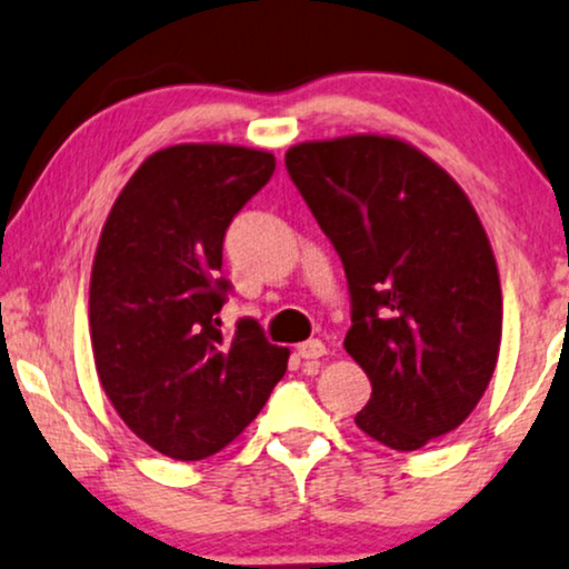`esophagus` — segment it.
Listing matches in <instances>:
<instances>
[{"instance_id":"obj_1","label":"esophagus","mask_w":569,"mask_h":569,"mask_svg":"<svg viewBox=\"0 0 569 569\" xmlns=\"http://www.w3.org/2000/svg\"><path fill=\"white\" fill-rule=\"evenodd\" d=\"M327 353V346L321 340H306L298 346L300 359H321Z\"/></svg>"}]
</instances>
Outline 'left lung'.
<instances>
[{"mask_svg": "<svg viewBox=\"0 0 569 569\" xmlns=\"http://www.w3.org/2000/svg\"><path fill=\"white\" fill-rule=\"evenodd\" d=\"M284 163L346 269L342 346L371 382L356 425L396 451L456 430L488 390L503 321L499 266L467 192L398 137L300 142Z\"/></svg>", "mask_w": 569, "mask_h": 569, "instance_id": "left-lung-1", "label": "left lung"}]
</instances>
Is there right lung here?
I'll list each match as a JSON object with an SVG mask.
<instances>
[{
    "label": "right lung",
    "instance_id": "add662e5",
    "mask_svg": "<svg viewBox=\"0 0 569 569\" xmlns=\"http://www.w3.org/2000/svg\"><path fill=\"white\" fill-rule=\"evenodd\" d=\"M271 152L189 142L152 152L110 208L89 282L97 377L126 427L179 461L219 453L248 427L290 350L252 319L221 332L223 234L271 179Z\"/></svg>",
    "mask_w": 569,
    "mask_h": 569
}]
</instances>
